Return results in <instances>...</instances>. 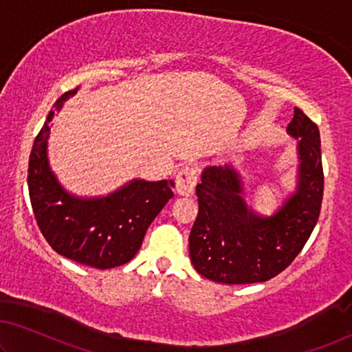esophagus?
Segmentation results:
<instances>
[{
    "label": "esophagus",
    "mask_w": 352,
    "mask_h": 352,
    "mask_svg": "<svg viewBox=\"0 0 352 352\" xmlns=\"http://www.w3.org/2000/svg\"><path fill=\"white\" fill-rule=\"evenodd\" d=\"M197 185V169L192 166H185L178 170L175 177L177 192L182 196H192L194 188Z\"/></svg>",
    "instance_id": "1"
}]
</instances>
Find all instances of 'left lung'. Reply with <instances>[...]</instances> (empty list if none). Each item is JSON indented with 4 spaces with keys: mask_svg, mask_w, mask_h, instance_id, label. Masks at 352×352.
Instances as JSON below:
<instances>
[{
    "mask_svg": "<svg viewBox=\"0 0 352 352\" xmlns=\"http://www.w3.org/2000/svg\"><path fill=\"white\" fill-rule=\"evenodd\" d=\"M287 134L300 139L297 188L272 217L254 213L230 166H210L196 186L199 213L190 234L197 274L224 285H250L276 276L297 258L321 212L324 172L321 138L300 109H294Z\"/></svg>",
    "mask_w": 352,
    "mask_h": 352,
    "instance_id": "1",
    "label": "left lung"
}]
</instances>
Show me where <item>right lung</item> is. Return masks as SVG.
Instances as JSON below:
<instances>
[{
  "instance_id": "1",
  "label": "right lung",
  "mask_w": 352,
  "mask_h": 352,
  "mask_svg": "<svg viewBox=\"0 0 352 352\" xmlns=\"http://www.w3.org/2000/svg\"><path fill=\"white\" fill-rule=\"evenodd\" d=\"M77 88L56 99L36 135L28 164V191L36 223L56 253L94 269H113L134 258L151 221L170 197L174 182L131 180L106 197L72 196L47 158L50 122Z\"/></svg>"
}]
</instances>
